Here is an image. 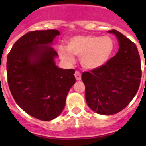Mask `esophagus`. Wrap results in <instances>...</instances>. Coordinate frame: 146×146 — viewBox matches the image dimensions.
Masks as SVG:
<instances>
[{
  "label": "esophagus",
  "mask_w": 146,
  "mask_h": 146,
  "mask_svg": "<svg viewBox=\"0 0 146 146\" xmlns=\"http://www.w3.org/2000/svg\"><path fill=\"white\" fill-rule=\"evenodd\" d=\"M75 77H76V80H78V81H80V80H81V79H82V76H81V73H80L79 71H76Z\"/></svg>",
  "instance_id": "esophagus-1"
}]
</instances>
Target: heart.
<instances>
[{"mask_svg":"<svg viewBox=\"0 0 146 146\" xmlns=\"http://www.w3.org/2000/svg\"><path fill=\"white\" fill-rule=\"evenodd\" d=\"M113 50V43L108 36L76 35L67 42L66 48L59 47L60 56L66 61H74L73 55L80 57L82 68L94 70L102 67L108 60Z\"/></svg>","mask_w":146,"mask_h":146,"instance_id":"obj_1","label":"heart"}]
</instances>
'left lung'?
<instances>
[{
  "instance_id": "1",
  "label": "left lung",
  "mask_w": 146,
  "mask_h": 146,
  "mask_svg": "<svg viewBox=\"0 0 146 146\" xmlns=\"http://www.w3.org/2000/svg\"><path fill=\"white\" fill-rule=\"evenodd\" d=\"M108 33L117 38V53L105 65L82 75L88 106L102 115L115 114L125 108L136 96L142 76L136 44L115 29Z\"/></svg>"
}]
</instances>
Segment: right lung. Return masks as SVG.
<instances>
[{
	"mask_svg": "<svg viewBox=\"0 0 146 146\" xmlns=\"http://www.w3.org/2000/svg\"><path fill=\"white\" fill-rule=\"evenodd\" d=\"M57 29L29 32L15 42L7 56L9 88L26 113L49 121L64 110L69 90L76 82L73 69L59 68L51 45Z\"/></svg>",
	"mask_w": 146,
	"mask_h": 146,
	"instance_id": "1",
	"label": "right lung"
}]
</instances>
